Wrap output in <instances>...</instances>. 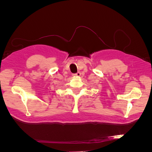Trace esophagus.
<instances>
[{
	"label": "esophagus",
	"mask_w": 152,
	"mask_h": 152,
	"mask_svg": "<svg viewBox=\"0 0 152 152\" xmlns=\"http://www.w3.org/2000/svg\"><path fill=\"white\" fill-rule=\"evenodd\" d=\"M80 75H81V73L80 72H77L76 73H73L72 75L74 76V77H80Z\"/></svg>",
	"instance_id": "esophagus-1"
}]
</instances>
